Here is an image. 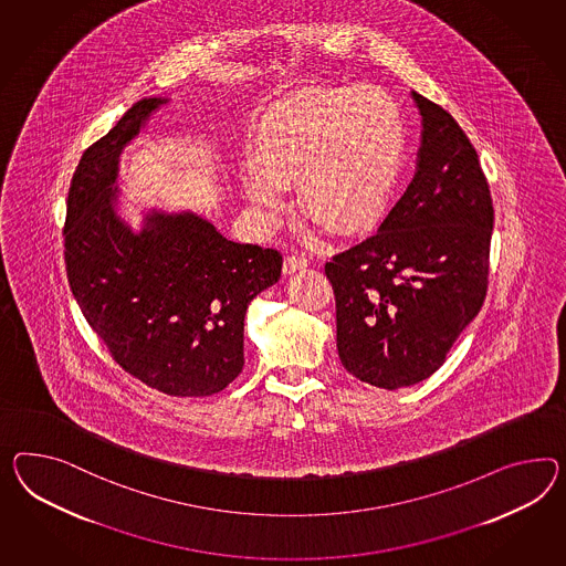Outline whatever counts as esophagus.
<instances>
[{"instance_id": "34e87169", "label": "esophagus", "mask_w": 566, "mask_h": 566, "mask_svg": "<svg viewBox=\"0 0 566 566\" xmlns=\"http://www.w3.org/2000/svg\"><path fill=\"white\" fill-rule=\"evenodd\" d=\"M305 266H310V261L305 256H287L283 261V273L285 275H293L297 271H304Z\"/></svg>"}]
</instances>
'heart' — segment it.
<instances>
[{
  "label": "heart",
  "mask_w": 566,
  "mask_h": 566,
  "mask_svg": "<svg viewBox=\"0 0 566 566\" xmlns=\"http://www.w3.org/2000/svg\"><path fill=\"white\" fill-rule=\"evenodd\" d=\"M402 111L376 86L322 87L276 106L248 142V203L264 221L297 187L304 216L357 233L386 211L405 168Z\"/></svg>",
  "instance_id": "heart-1"
}]
</instances>
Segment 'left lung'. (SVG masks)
I'll return each instance as SVG.
<instances>
[{"mask_svg": "<svg viewBox=\"0 0 566 566\" xmlns=\"http://www.w3.org/2000/svg\"><path fill=\"white\" fill-rule=\"evenodd\" d=\"M419 160L379 232L326 262L336 348L348 374L384 390L433 376L486 297L493 199L453 116L412 92Z\"/></svg>", "mask_w": 566, "mask_h": 566, "instance_id": "obj_1", "label": "left lung"}]
</instances>
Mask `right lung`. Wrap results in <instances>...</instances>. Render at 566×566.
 Segmentation results:
<instances>
[{"mask_svg": "<svg viewBox=\"0 0 566 566\" xmlns=\"http://www.w3.org/2000/svg\"><path fill=\"white\" fill-rule=\"evenodd\" d=\"M166 98L135 102L73 172L65 269L92 331L130 376L170 396H211L244 367V316L283 256L238 244L190 211H149L142 232L116 216L123 147Z\"/></svg>", "mask_w": 566, "mask_h": 566, "instance_id": "right-lung-1", "label": "right lung"}]
</instances>
